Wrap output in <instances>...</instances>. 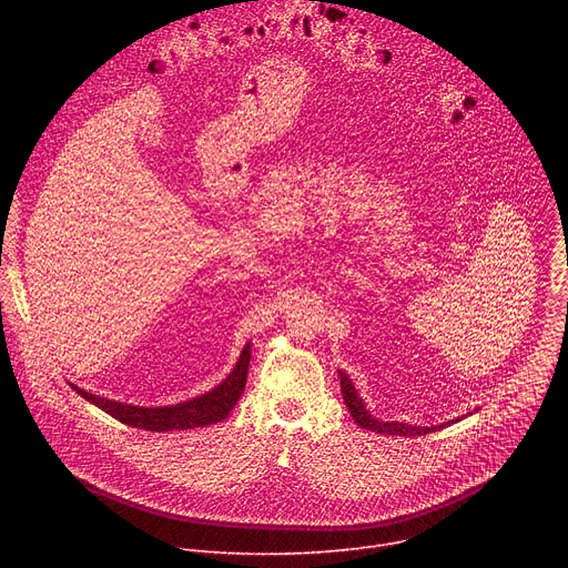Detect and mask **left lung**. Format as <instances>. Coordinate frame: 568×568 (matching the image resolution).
<instances>
[{
  "mask_svg": "<svg viewBox=\"0 0 568 568\" xmlns=\"http://www.w3.org/2000/svg\"><path fill=\"white\" fill-rule=\"evenodd\" d=\"M339 377H342V393H344L346 407H348L353 420H355L362 429H368V432H375V434H388V436H425V434H432L434 429L443 427V425H438V427H434V425H432V427H414V425H409V423H397V420L384 423V420H377V418H373V416L366 412V404L362 402V397H359L355 384L351 382V377H348L344 371H339ZM452 423H454V420H452Z\"/></svg>",
  "mask_w": 568,
  "mask_h": 568,
  "instance_id": "obj_1",
  "label": "left lung"
}]
</instances>
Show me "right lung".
I'll use <instances>...</instances> for the list:
<instances>
[{
	"mask_svg": "<svg viewBox=\"0 0 568 568\" xmlns=\"http://www.w3.org/2000/svg\"><path fill=\"white\" fill-rule=\"evenodd\" d=\"M250 359H252V348L250 344L242 348L240 359L235 368L209 393L171 404V407H134V404L108 399L94 393H88L83 388H75V393L83 395L88 402L97 404V407L119 423H125L130 427H139L145 432H175V429H195V427H206L222 423L229 412L235 407V402L240 399L242 390H245L247 384V371H250Z\"/></svg>",
	"mask_w": 568,
	"mask_h": 568,
	"instance_id": "add662e5",
	"label": "right lung"
}]
</instances>
